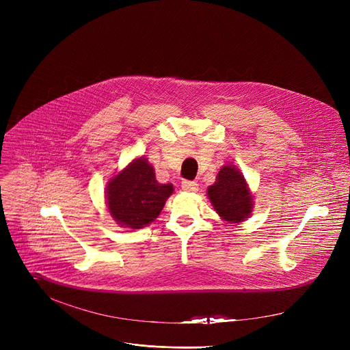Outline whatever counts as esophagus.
<instances>
[{
    "label": "esophagus",
    "mask_w": 350,
    "mask_h": 350,
    "mask_svg": "<svg viewBox=\"0 0 350 350\" xmlns=\"http://www.w3.org/2000/svg\"><path fill=\"white\" fill-rule=\"evenodd\" d=\"M181 187H183V190L191 191V193H194V191L198 190V185H197V183H196V181H190V180H183V181H181Z\"/></svg>",
    "instance_id": "1"
}]
</instances>
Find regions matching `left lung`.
I'll return each mask as SVG.
<instances>
[{"label":"left lung","mask_w":350,"mask_h":350,"mask_svg":"<svg viewBox=\"0 0 350 350\" xmlns=\"http://www.w3.org/2000/svg\"><path fill=\"white\" fill-rule=\"evenodd\" d=\"M208 198L224 221L241 223L251 215L252 196L243 173L235 165H223L215 183L207 189Z\"/></svg>","instance_id":"1"}]
</instances>
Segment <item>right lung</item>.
Instances as JSON below:
<instances>
[{"instance_id":"add662e5","label":"right lung","mask_w":350,"mask_h":350,"mask_svg":"<svg viewBox=\"0 0 350 350\" xmlns=\"http://www.w3.org/2000/svg\"><path fill=\"white\" fill-rule=\"evenodd\" d=\"M173 191V185H160L153 165L139 157L109 180L105 193L115 221L120 227L137 230L154 221Z\"/></svg>"}]
</instances>
